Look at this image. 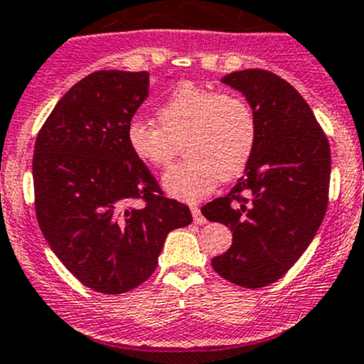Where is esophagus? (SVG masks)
<instances>
[{"mask_svg": "<svg viewBox=\"0 0 364 364\" xmlns=\"http://www.w3.org/2000/svg\"><path fill=\"white\" fill-rule=\"evenodd\" d=\"M191 213H193V220H195V223H198V225L207 223L205 216H203L202 210H200L198 205H191Z\"/></svg>", "mask_w": 364, "mask_h": 364, "instance_id": "1", "label": "esophagus"}]
</instances>
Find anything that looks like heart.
I'll list each match as a JSON object with an SVG mask.
<instances>
[{"label": "heart", "mask_w": 364, "mask_h": 364, "mask_svg": "<svg viewBox=\"0 0 364 364\" xmlns=\"http://www.w3.org/2000/svg\"><path fill=\"white\" fill-rule=\"evenodd\" d=\"M161 127L136 117L127 127L132 154L151 168H166L184 143L186 159L169 169L162 186L178 200L209 195L218 180L237 178L257 146L259 124L245 98L182 82L157 109Z\"/></svg>", "instance_id": "heart-1"}]
</instances>
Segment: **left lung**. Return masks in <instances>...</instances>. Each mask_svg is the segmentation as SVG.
I'll return each instance as SVG.
<instances>
[{
	"instance_id": "obj_1",
	"label": "left lung",
	"mask_w": 364,
	"mask_h": 364,
	"mask_svg": "<svg viewBox=\"0 0 364 364\" xmlns=\"http://www.w3.org/2000/svg\"><path fill=\"white\" fill-rule=\"evenodd\" d=\"M223 82L247 96L259 136L245 176L202 207L207 220L232 230L213 268L241 288H264L288 273L323 221L331 148L306 100L275 73L245 69Z\"/></svg>"
}]
</instances>
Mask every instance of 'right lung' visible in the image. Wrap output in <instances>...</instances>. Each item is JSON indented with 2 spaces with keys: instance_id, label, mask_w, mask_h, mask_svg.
Masks as SVG:
<instances>
[{
  "instance_id": "1",
  "label": "right lung",
  "mask_w": 364,
  "mask_h": 364,
  "mask_svg": "<svg viewBox=\"0 0 364 364\" xmlns=\"http://www.w3.org/2000/svg\"><path fill=\"white\" fill-rule=\"evenodd\" d=\"M146 96V71L91 73L58 100L36 139L41 230L62 264L105 295L141 286L168 232L193 221L128 148L127 127Z\"/></svg>"
}]
</instances>
